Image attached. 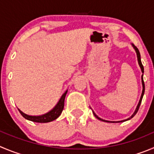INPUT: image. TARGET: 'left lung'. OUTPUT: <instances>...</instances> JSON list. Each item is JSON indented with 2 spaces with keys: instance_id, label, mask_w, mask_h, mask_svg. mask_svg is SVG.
Wrapping results in <instances>:
<instances>
[{
  "instance_id": "left-lung-1",
  "label": "left lung",
  "mask_w": 154,
  "mask_h": 154,
  "mask_svg": "<svg viewBox=\"0 0 154 154\" xmlns=\"http://www.w3.org/2000/svg\"><path fill=\"white\" fill-rule=\"evenodd\" d=\"M131 46L133 47V48L134 49V51H135L136 52V54H137V62H138V64H139V66H140V69H141V72H142V75H141V83H142V88H143V89H142V93H141V96H140V100H139L138 102V104H137V107H136L135 110H134V113L132 114V115L131 116L129 117V118L126 119H124V120H121V121H108V120H105V119H103L100 118V117L96 115V113H95L94 112L93 110H92V112H93V114L94 116L95 117H96L97 119L100 120V121H103V122H111V123H116V122H125V121H128V120L131 119V118H133V117L135 116V114L137 113V112L138 111V109L139 107H140V103H141V100H142V98H143V96H144V90H145V87H144V79H143V73H144V66H143V65H142L141 63V60H140V52H139L138 49H137V48H136L135 46H134L133 44H131ZM91 108V107H90Z\"/></svg>"
}]
</instances>
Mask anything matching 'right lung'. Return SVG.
<instances>
[{
  "label": "right lung",
  "instance_id": "add662e5",
  "mask_svg": "<svg viewBox=\"0 0 154 154\" xmlns=\"http://www.w3.org/2000/svg\"><path fill=\"white\" fill-rule=\"evenodd\" d=\"M67 91L68 90L66 91L63 95L61 96L60 99L59 100V101L57 102L55 106L52 109L49 111V112H46L45 114H42V115L39 116H31L28 115V114L25 113L23 111L20 110V109L19 111L21 113V115L24 117L26 119L29 120V121H32V122H39V123H45V122H52L54 120L57 119L58 117L60 116V114L62 113V111L64 107V100H65L66 95Z\"/></svg>",
  "mask_w": 154,
  "mask_h": 154
}]
</instances>
